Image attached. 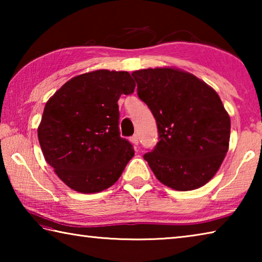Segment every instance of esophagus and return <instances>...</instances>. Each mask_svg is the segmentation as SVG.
<instances>
[{"instance_id": "obj_1", "label": "esophagus", "mask_w": 262, "mask_h": 262, "mask_svg": "<svg viewBox=\"0 0 262 262\" xmlns=\"http://www.w3.org/2000/svg\"><path fill=\"white\" fill-rule=\"evenodd\" d=\"M130 141H132V143L134 144V145H137L139 144V136H137L136 134L134 135V136H132L130 137Z\"/></svg>"}]
</instances>
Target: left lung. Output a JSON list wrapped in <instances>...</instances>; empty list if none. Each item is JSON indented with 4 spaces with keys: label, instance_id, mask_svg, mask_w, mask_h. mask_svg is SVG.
<instances>
[{
    "label": "left lung",
    "instance_id": "1",
    "mask_svg": "<svg viewBox=\"0 0 262 262\" xmlns=\"http://www.w3.org/2000/svg\"><path fill=\"white\" fill-rule=\"evenodd\" d=\"M137 95L157 121L159 142L143 156L156 178L176 190L206 185L229 150L230 115L211 86L174 67L132 73Z\"/></svg>",
    "mask_w": 262,
    "mask_h": 262
}]
</instances>
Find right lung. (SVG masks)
<instances>
[{"label": "right lung", "instance_id": "right-lung-1", "mask_svg": "<svg viewBox=\"0 0 262 262\" xmlns=\"http://www.w3.org/2000/svg\"><path fill=\"white\" fill-rule=\"evenodd\" d=\"M134 89L128 72L99 69L69 79L47 100L39 143L68 187L98 193L120 178L134 149L120 137L118 100Z\"/></svg>", "mask_w": 262, "mask_h": 262}]
</instances>
